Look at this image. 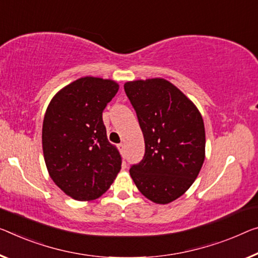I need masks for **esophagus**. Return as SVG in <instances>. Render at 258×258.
I'll return each instance as SVG.
<instances>
[{
    "instance_id": "obj_1",
    "label": "esophagus",
    "mask_w": 258,
    "mask_h": 258,
    "mask_svg": "<svg viewBox=\"0 0 258 258\" xmlns=\"http://www.w3.org/2000/svg\"><path fill=\"white\" fill-rule=\"evenodd\" d=\"M118 150H120V152L122 154L124 153V150H125V144H124V143H121V144H118Z\"/></svg>"
}]
</instances>
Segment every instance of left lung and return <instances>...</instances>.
Here are the masks:
<instances>
[{"instance_id":"8db88e82","label":"left lung","mask_w":258,"mask_h":258,"mask_svg":"<svg viewBox=\"0 0 258 258\" xmlns=\"http://www.w3.org/2000/svg\"><path fill=\"white\" fill-rule=\"evenodd\" d=\"M136 110L145 154L130 168L138 190L157 204L183 195L205 159V128L196 105L164 78L137 79L124 84Z\"/></svg>"}]
</instances>
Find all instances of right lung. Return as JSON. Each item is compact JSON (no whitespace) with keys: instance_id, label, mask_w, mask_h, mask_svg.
I'll return each instance as SVG.
<instances>
[{"instance_id":"right-lung-1","label":"right lung","mask_w":258,"mask_h":258,"mask_svg":"<svg viewBox=\"0 0 258 258\" xmlns=\"http://www.w3.org/2000/svg\"><path fill=\"white\" fill-rule=\"evenodd\" d=\"M113 79L86 76L61 89L47 107L42 151L50 179L76 201L105 194L122 158L107 138L102 110L118 91Z\"/></svg>"}]
</instances>
